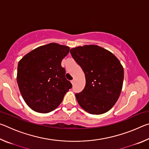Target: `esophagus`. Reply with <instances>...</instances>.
Returning a JSON list of instances; mask_svg holds the SVG:
<instances>
[{
	"label": "esophagus",
	"instance_id": "esophagus-1",
	"mask_svg": "<svg viewBox=\"0 0 149 149\" xmlns=\"http://www.w3.org/2000/svg\"><path fill=\"white\" fill-rule=\"evenodd\" d=\"M74 82H75V80H74V79H72V80L71 81V83H72V85L74 84Z\"/></svg>",
	"mask_w": 149,
	"mask_h": 149
}]
</instances>
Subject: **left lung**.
<instances>
[{
  "instance_id": "8db88e82",
  "label": "left lung",
  "mask_w": 149,
  "mask_h": 149,
  "mask_svg": "<svg viewBox=\"0 0 149 149\" xmlns=\"http://www.w3.org/2000/svg\"><path fill=\"white\" fill-rule=\"evenodd\" d=\"M72 57L84 71L86 84L75 94L83 109L91 114H102L114 107L122 89L123 68L109 50L96 45L70 50Z\"/></svg>"
}]
</instances>
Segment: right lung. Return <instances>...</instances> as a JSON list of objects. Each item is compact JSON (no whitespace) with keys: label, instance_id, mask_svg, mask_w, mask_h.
I'll list each match as a JSON object with an SVG mask.
<instances>
[{"label":"right lung","instance_id":"add662e5","mask_svg":"<svg viewBox=\"0 0 149 149\" xmlns=\"http://www.w3.org/2000/svg\"><path fill=\"white\" fill-rule=\"evenodd\" d=\"M69 52V47L51 42L31 50L19 61L17 85L24 101L33 110L48 113L56 109L72 88L61 65Z\"/></svg>","mask_w":149,"mask_h":149}]
</instances>
